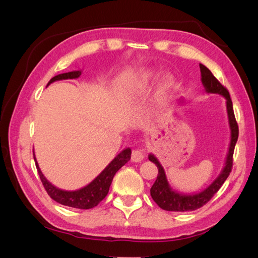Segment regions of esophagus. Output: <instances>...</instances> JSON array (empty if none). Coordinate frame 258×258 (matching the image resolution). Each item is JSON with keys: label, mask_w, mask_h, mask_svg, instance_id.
I'll list each match as a JSON object with an SVG mask.
<instances>
[{"label": "esophagus", "mask_w": 258, "mask_h": 258, "mask_svg": "<svg viewBox=\"0 0 258 258\" xmlns=\"http://www.w3.org/2000/svg\"><path fill=\"white\" fill-rule=\"evenodd\" d=\"M145 156L144 154V150H141V149H138V150H134L133 153H132V161L138 163V162H141L142 160H143Z\"/></svg>", "instance_id": "1"}]
</instances>
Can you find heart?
I'll return each instance as SVG.
<instances>
[{"instance_id": "heart-1", "label": "heart", "mask_w": 258, "mask_h": 258, "mask_svg": "<svg viewBox=\"0 0 258 258\" xmlns=\"http://www.w3.org/2000/svg\"><path fill=\"white\" fill-rule=\"evenodd\" d=\"M156 78V72L153 70L142 71L135 78L131 81L130 89L133 93H144L149 89L151 83ZM173 85V80L169 76H164L157 85V97H162L166 94Z\"/></svg>"}]
</instances>
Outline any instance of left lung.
<instances>
[{"label": "left lung", "mask_w": 258, "mask_h": 258, "mask_svg": "<svg viewBox=\"0 0 258 258\" xmlns=\"http://www.w3.org/2000/svg\"><path fill=\"white\" fill-rule=\"evenodd\" d=\"M200 69L202 76L201 81L203 86H204L205 92L213 93V94H220L226 100L228 124L229 130H231V141H229L225 165H224L222 172L218 175L217 178L204 190L195 194H180L172 189L171 185L168 184L165 171H164L161 163L158 162L154 155L150 154L149 160L154 163L158 168L157 178L151 188V196L156 204L165 211L188 212L195 211L197 208L204 206L208 201H211L214 194L217 193V190L221 188V186L225 182L229 173L232 171L234 149L238 139V125L236 123V119H235L231 96H229L228 91L217 81V79L212 74L211 71L205 65L200 64Z\"/></svg>", "instance_id": "1"}]
</instances>
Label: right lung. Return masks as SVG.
Returning <instances> with one entry per match:
<instances>
[{"label": "right lung", "mask_w": 258, "mask_h": 258, "mask_svg": "<svg viewBox=\"0 0 258 258\" xmlns=\"http://www.w3.org/2000/svg\"><path fill=\"white\" fill-rule=\"evenodd\" d=\"M82 74V71H73V72L69 73H63L54 76L53 79L50 80L47 85H50L53 82L61 81V80H73L80 78ZM131 154H132V151L131 149H125L119 154L116 155V157L108 164V165L103 169L102 173L96 176L94 179L92 180L90 184H87L84 187L75 190H64L54 186L52 183L48 182L46 177L43 175L40 166H38L37 161L35 158V154L33 152V155H34V161L35 165L37 168V173L40 175V178L42 180L43 185H44V188L47 191V194L50 195L52 200L59 203V204L74 207V208H80V210H90V208L95 207L98 203L105 199V196L108 193L109 186L112 184V180L114 175L116 174L118 169L125 165L131 160Z\"/></svg>", "instance_id": "1"}]
</instances>
